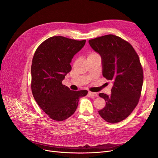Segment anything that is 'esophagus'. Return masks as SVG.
<instances>
[{"label": "esophagus", "mask_w": 158, "mask_h": 158, "mask_svg": "<svg viewBox=\"0 0 158 158\" xmlns=\"http://www.w3.org/2000/svg\"><path fill=\"white\" fill-rule=\"evenodd\" d=\"M88 94L90 95L92 98H95V97H98V94L96 93H94V92H89Z\"/></svg>", "instance_id": "34e87169"}]
</instances>
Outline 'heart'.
<instances>
[{"label":"heart","mask_w":158,"mask_h":158,"mask_svg":"<svg viewBox=\"0 0 158 158\" xmlns=\"http://www.w3.org/2000/svg\"><path fill=\"white\" fill-rule=\"evenodd\" d=\"M98 56V55L96 53H94V52H92L88 55V56Z\"/></svg>","instance_id":"obj_1"}]
</instances>
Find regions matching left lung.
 I'll return each mask as SVG.
<instances>
[{"instance_id": "1", "label": "left lung", "mask_w": 158, "mask_h": 158, "mask_svg": "<svg viewBox=\"0 0 158 158\" xmlns=\"http://www.w3.org/2000/svg\"><path fill=\"white\" fill-rule=\"evenodd\" d=\"M88 43L101 56L103 76L113 84L111 95L99 94L106 102L99 114L110 123L122 121L132 112L140 97L143 70L139 57L129 43L116 35H106Z\"/></svg>"}]
</instances>
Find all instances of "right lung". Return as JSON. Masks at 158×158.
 <instances>
[{
    "label": "right lung",
    "mask_w": 158,
    "mask_h": 158,
    "mask_svg": "<svg viewBox=\"0 0 158 158\" xmlns=\"http://www.w3.org/2000/svg\"><path fill=\"white\" fill-rule=\"evenodd\" d=\"M85 40L62 36L46 40L37 49L31 68V91L35 100L51 118L64 121L76 111L79 99L87 90L73 91L63 85L71 70L74 56L83 48Z\"/></svg>",
    "instance_id": "obj_1"
}]
</instances>
